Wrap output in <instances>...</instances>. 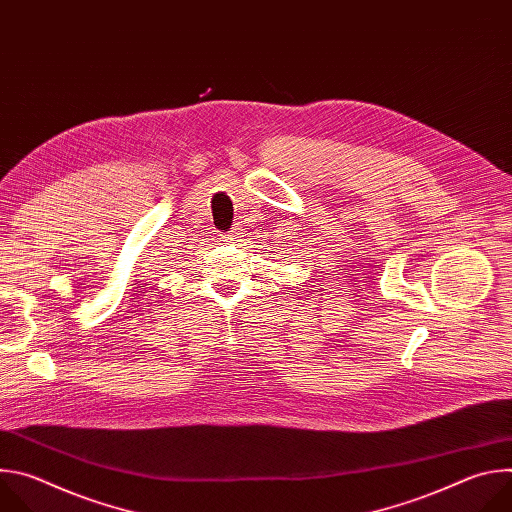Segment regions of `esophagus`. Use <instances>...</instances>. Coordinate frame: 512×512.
Wrapping results in <instances>:
<instances>
[{
    "mask_svg": "<svg viewBox=\"0 0 512 512\" xmlns=\"http://www.w3.org/2000/svg\"><path fill=\"white\" fill-rule=\"evenodd\" d=\"M235 239V233H229L227 237H225V241H233Z\"/></svg>",
    "mask_w": 512,
    "mask_h": 512,
    "instance_id": "34e87169",
    "label": "esophagus"
}]
</instances>
